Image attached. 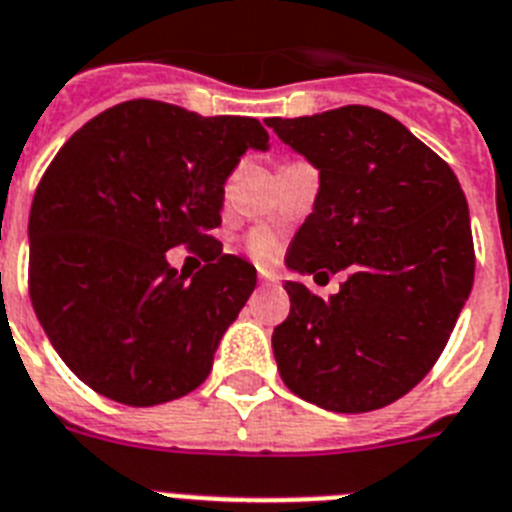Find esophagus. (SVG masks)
I'll use <instances>...</instances> for the list:
<instances>
[{
  "instance_id": "esophagus-1",
  "label": "esophagus",
  "mask_w": 512,
  "mask_h": 512,
  "mask_svg": "<svg viewBox=\"0 0 512 512\" xmlns=\"http://www.w3.org/2000/svg\"><path fill=\"white\" fill-rule=\"evenodd\" d=\"M260 283H263V286H276L278 276L273 270H260Z\"/></svg>"
}]
</instances>
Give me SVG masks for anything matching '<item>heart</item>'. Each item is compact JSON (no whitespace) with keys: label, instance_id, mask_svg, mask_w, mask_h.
Masks as SVG:
<instances>
[{"label":"heart","instance_id":"1","mask_svg":"<svg viewBox=\"0 0 512 512\" xmlns=\"http://www.w3.org/2000/svg\"><path fill=\"white\" fill-rule=\"evenodd\" d=\"M244 247H247V252L257 263H273L281 255V236L273 229H268V226H257V229L247 234Z\"/></svg>","mask_w":512,"mask_h":512}]
</instances>
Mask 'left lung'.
Listing matches in <instances>:
<instances>
[{
	"label": "left lung",
	"mask_w": 512,
	"mask_h": 512,
	"mask_svg": "<svg viewBox=\"0 0 512 512\" xmlns=\"http://www.w3.org/2000/svg\"><path fill=\"white\" fill-rule=\"evenodd\" d=\"M268 127L320 169L315 210L286 263L315 278L349 270L328 302L286 281L278 372L320 409H382L435 367L471 294L466 195L448 163L385 111L341 106Z\"/></svg>",
	"instance_id": "left-lung-1"
}]
</instances>
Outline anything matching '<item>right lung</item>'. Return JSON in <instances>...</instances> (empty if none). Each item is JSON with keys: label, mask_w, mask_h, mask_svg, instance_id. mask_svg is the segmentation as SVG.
Segmentation results:
<instances>
[{"label": "right lung", "mask_w": 512, "mask_h": 512, "mask_svg": "<svg viewBox=\"0 0 512 512\" xmlns=\"http://www.w3.org/2000/svg\"><path fill=\"white\" fill-rule=\"evenodd\" d=\"M249 148H268L257 119L137 98L83 124L49 163L30 205L28 291L51 346L90 390L140 409L210 375L257 283L210 236ZM179 243L206 260L192 282L165 260Z\"/></svg>", "instance_id": "obj_1"}]
</instances>
